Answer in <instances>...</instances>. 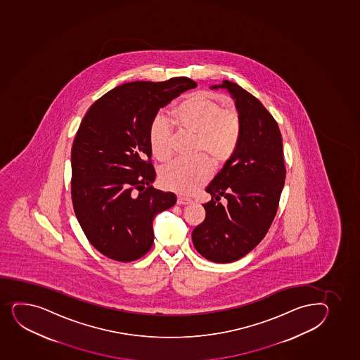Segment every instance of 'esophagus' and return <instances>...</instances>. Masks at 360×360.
Returning <instances> with one entry per match:
<instances>
[{
    "label": "esophagus",
    "instance_id": "esophagus-1",
    "mask_svg": "<svg viewBox=\"0 0 360 360\" xmlns=\"http://www.w3.org/2000/svg\"><path fill=\"white\" fill-rule=\"evenodd\" d=\"M190 203H191V200H190V198H183V196H178L177 205H190Z\"/></svg>",
    "mask_w": 360,
    "mask_h": 360
}]
</instances>
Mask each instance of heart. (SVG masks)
<instances>
[{
	"mask_svg": "<svg viewBox=\"0 0 360 360\" xmlns=\"http://www.w3.org/2000/svg\"><path fill=\"white\" fill-rule=\"evenodd\" d=\"M172 124L195 136L193 152L202 153L214 167H221L236 151L241 133L239 115L232 109H222L220 102L208 93L186 97L170 112ZM152 153L160 162L171 157V128L158 116L150 124ZM207 159L196 155L189 160H176L162 167L159 181L165 189L190 195L208 179Z\"/></svg>",
	"mask_w": 360,
	"mask_h": 360,
	"instance_id": "1",
	"label": "heart"
}]
</instances>
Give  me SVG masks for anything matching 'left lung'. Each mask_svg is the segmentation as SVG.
Wrapping results in <instances>:
<instances>
[{"label":"left lung","mask_w":360,"mask_h":360,"mask_svg":"<svg viewBox=\"0 0 360 360\" xmlns=\"http://www.w3.org/2000/svg\"><path fill=\"white\" fill-rule=\"evenodd\" d=\"M226 89L241 122L232 157L205 188L212 200L203 205L205 219L191 234L205 259L231 263L259 244L275 219L284 186L285 167L278 124L253 95L233 82L209 86ZM226 198L224 204L218 201Z\"/></svg>","instance_id":"1"}]
</instances>
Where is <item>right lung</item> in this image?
I'll return each instance as SVG.
<instances>
[{
	"mask_svg": "<svg viewBox=\"0 0 360 360\" xmlns=\"http://www.w3.org/2000/svg\"><path fill=\"white\" fill-rule=\"evenodd\" d=\"M186 77L119 85L90 107L71 150L75 214L94 248L133 262L153 244V219L174 205V193L152 186L150 124L159 109L186 90Z\"/></svg>",
	"mask_w": 360,
	"mask_h": 360,
	"instance_id": "add662e5",
	"label": "right lung"
}]
</instances>
